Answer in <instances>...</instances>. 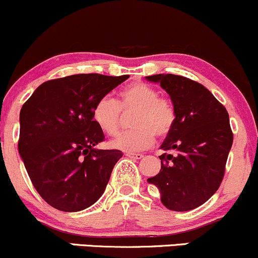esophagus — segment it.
Returning a JSON list of instances; mask_svg holds the SVG:
<instances>
[{"label":"esophagus","mask_w":258,"mask_h":258,"mask_svg":"<svg viewBox=\"0 0 258 258\" xmlns=\"http://www.w3.org/2000/svg\"><path fill=\"white\" fill-rule=\"evenodd\" d=\"M125 156L130 157V159H134V160H140L143 159L144 155L143 154H135V152H126Z\"/></svg>","instance_id":"obj_1"}]
</instances>
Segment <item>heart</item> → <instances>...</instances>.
I'll list each match as a JSON object with an SVG mask.
<instances>
[{"label":"heart","mask_w":258,"mask_h":258,"mask_svg":"<svg viewBox=\"0 0 258 258\" xmlns=\"http://www.w3.org/2000/svg\"><path fill=\"white\" fill-rule=\"evenodd\" d=\"M120 109H137L133 119L135 129L123 132L109 140V146L117 150L134 152L152 145L155 134L165 137L172 129L176 113L168 99L159 97V92L151 86L135 82L119 92L118 102L104 96L96 102L92 118L99 129L107 134L118 130Z\"/></svg>","instance_id":"obj_1"}]
</instances>
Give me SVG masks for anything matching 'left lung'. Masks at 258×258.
<instances>
[{"label": "left lung", "instance_id": "1", "mask_svg": "<svg viewBox=\"0 0 258 258\" xmlns=\"http://www.w3.org/2000/svg\"><path fill=\"white\" fill-rule=\"evenodd\" d=\"M170 96L176 113L162 143L161 170L148 178L167 209L187 212L206 203L218 190L232 145L225 107L203 85L183 76L145 77Z\"/></svg>", "mask_w": 258, "mask_h": 258}]
</instances>
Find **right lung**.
I'll list each match as a JSON object with an SVG mask.
<instances>
[{
    "label": "right lung",
    "mask_w": 258,
    "mask_h": 258,
    "mask_svg": "<svg viewBox=\"0 0 258 258\" xmlns=\"http://www.w3.org/2000/svg\"><path fill=\"white\" fill-rule=\"evenodd\" d=\"M129 76L79 74L41 84L19 113L18 151L33 185L49 206L80 212L106 189L119 150H101L96 102Z\"/></svg>",
    "instance_id": "1"
}]
</instances>
